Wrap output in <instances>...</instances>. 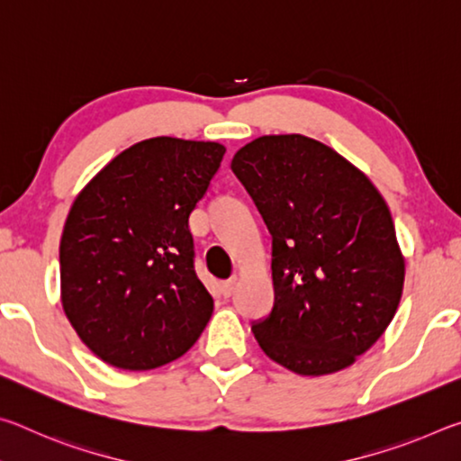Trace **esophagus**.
<instances>
[{
    "instance_id": "34e87169",
    "label": "esophagus",
    "mask_w": 461,
    "mask_h": 461,
    "mask_svg": "<svg viewBox=\"0 0 461 461\" xmlns=\"http://www.w3.org/2000/svg\"><path fill=\"white\" fill-rule=\"evenodd\" d=\"M236 285H238L236 278H230V280H225V283H221V294L225 296V299L233 294V291H236Z\"/></svg>"
}]
</instances>
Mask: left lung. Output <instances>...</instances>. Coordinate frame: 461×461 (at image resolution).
I'll use <instances>...</instances> for the list:
<instances>
[{"instance_id":"left-lung-1","label":"left lung","mask_w":461,"mask_h":461,"mask_svg":"<svg viewBox=\"0 0 461 461\" xmlns=\"http://www.w3.org/2000/svg\"><path fill=\"white\" fill-rule=\"evenodd\" d=\"M231 170L272 236L275 305L252 323L264 354L303 376L352 366L402 294L386 201L352 162L301 134L256 138Z\"/></svg>"}]
</instances>
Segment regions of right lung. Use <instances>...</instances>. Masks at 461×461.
I'll list each match as a JSON object with an SVG mask.
<instances>
[{"label": "right lung", "instance_id": "obj_1", "mask_svg": "<svg viewBox=\"0 0 461 461\" xmlns=\"http://www.w3.org/2000/svg\"><path fill=\"white\" fill-rule=\"evenodd\" d=\"M217 142L130 146L75 199L60 238V299L93 354L122 370L181 357L213 313L189 217L223 160Z\"/></svg>", "mask_w": 461, "mask_h": 461}]
</instances>
